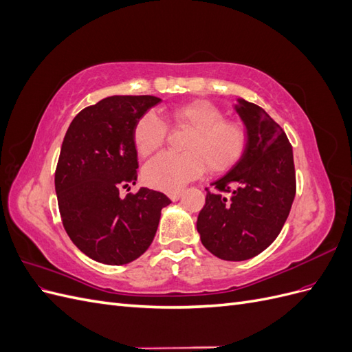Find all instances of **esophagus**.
<instances>
[{
    "label": "esophagus",
    "mask_w": 352,
    "mask_h": 352,
    "mask_svg": "<svg viewBox=\"0 0 352 352\" xmlns=\"http://www.w3.org/2000/svg\"><path fill=\"white\" fill-rule=\"evenodd\" d=\"M180 197H182V194H180V192H172V194H168V198L172 199V201H177Z\"/></svg>",
    "instance_id": "34e87169"
}]
</instances>
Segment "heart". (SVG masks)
<instances>
[{"label": "heart", "instance_id": "b5f03b06", "mask_svg": "<svg viewBox=\"0 0 352 352\" xmlns=\"http://www.w3.org/2000/svg\"><path fill=\"white\" fill-rule=\"evenodd\" d=\"M168 123L188 127L185 154H162L144 167V180L164 192H176L206 167L210 173H223L236 166L247 151L248 136L243 126L225 120L223 111L210 101L198 100L164 110ZM167 124L154 111L140 117L133 127L138 154L148 157L166 142Z\"/></svg>", "mask_w": 352, "mask_h": 352}]
</instances>
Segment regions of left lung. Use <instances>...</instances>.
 I'll list each match as a JSON object with an SVG mask.
<instances>
[{"label": "left lung", "mask_w": 352, "mask_h": 352, "mask_svg": "<svg viewBox=\"0 0 352 352\" xmlns=\"http://www.w3.org/2000/svg\"><path fill=\"white\" fill-rule=\"evenodd\" d=\"M247 127V151L241 162L206 188L197 220L204 247L226 261H243L278 238L296 192L292 145L282 127L258 105L238 100Z\"/></svg>", "instance_id": "left-lung-1"}]
</instances>
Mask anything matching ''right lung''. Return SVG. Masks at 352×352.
I'll list each match as a JSON object with an SVG mask.
<instances>
[{"mask_svg":"<svg viewBox=\"0 0 352 352\" xmlns=\"http://www.w3.org/2000/svg\"><path fill=\"white\" fill-rule=\"evenodd\" d=\"M158 102L151 95L104 98L78 113L63 140L54 179L61 221L95 261L120 265L141 257L172 202L148 188L120 197L138 179L133 127Z\"/></svg>","mask_w":352,"mask_h":352,"instance_id":"obj_1","label":"right lung"}]
</instances>
